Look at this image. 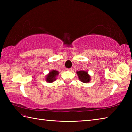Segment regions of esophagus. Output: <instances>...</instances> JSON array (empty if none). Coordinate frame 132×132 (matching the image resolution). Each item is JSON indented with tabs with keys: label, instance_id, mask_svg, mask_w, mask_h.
<instances>
[{
	"label": "esophagus",
	"instance_id": "esophagus-1",
	"mask_svg": "<svg viewBox=\"0 0 132 132\" xmlns=\"http://www.w3.org/2000/svg\"><path fill=\"white\" fill-rule=\"evenodd\" d=\"M67 70H68V71H72V68H69V69H67Z\"/></svg>",
	"mask_w": 132,
	"mask_h": 132
}]
</instances>
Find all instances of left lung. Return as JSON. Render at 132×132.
Segmentation results:
<instances>
[{
    "mask_svg": "<svg viewBox=\"0 0 132 132\" xmlns=\"http://www.w3.org/2000/svg\"><path fill=\"white\" fill-rule=\"evenodd\" d=\"M77 75H78L79 79L80 81L84 83H87V82H90L91 80L90 76L88 74L87 71L81 70V71H77Z\"/></svg>",
    "mask_w": 132,
    "mask_h": 132,
    "instance_id": "1",
    "label": "left lung"
}]
</instances>
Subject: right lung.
Listing matches in <instances>:
<instances>
[{
	"label": "right lung",
	"mask_w": 132,
	"mask_h": 132,
	"mask_svg": "<svg viewBox=\"0 0 132 132\" xmlns=\"http://www.w3.org/2000/svg\"><path fill=\"white\" fill-rule=\"evenodd\" d=\"M59 74V72L57 71L53 70L51 71L48 75H46L45 80L48 82H52L55 81L56 79V76Z\"/></svg>",
	"instance_id": "right-lung-1"
}]
</instances>
